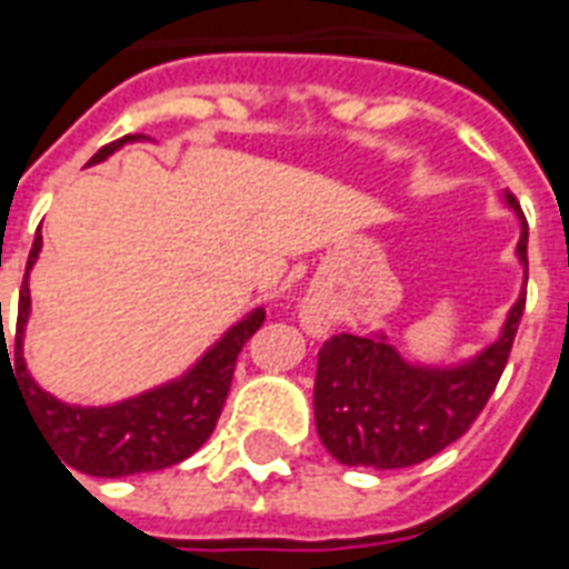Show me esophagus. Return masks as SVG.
Segmentation results:
<instances>
[{
	"mask_svg": "<svg viewBox=\"0 0 569 569\" xmlns=\"http://www.w3.org/2000/svg\"><path fill=\"white\" fill-rule=\"evenodd\" d=\"M301 325H303V331L313 333V337H325V333H328V316H325V310L316 301L303 303Z\"/></svg>",
	"mask_w": 569,
	"mask_h": 569,
	"instance_id": "1",
	"label": "esophagus"
}]
</instances>
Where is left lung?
Here are the masks:
<instances>
[{
  "label": "left lung",
  "instance_id": "8db88e82",
  "mask_svg": "<svg viewBox=\"0 0 569 569\" xmlns=\"http://www.w3.org/2000/svg\"><path fill=\"white\" fill-rule=\"evenodd\" d=\"M505 199L522 220L516 256L528 283L526 214L513 193ZM522 310L526 286L501 337L459 367H420L385 337L333 333L319 349L313 393L316 429L328 453L342 466L409 468L466 436L505 372Z\"/></svg>",
  "mask_w": 569,
  "mask_h": 569
}]
</instances>
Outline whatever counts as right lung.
<instances>
[{"label": "right lung", "instance_id": "obj_1", "mask_svg": "<svg viewBox=\"0 0 569 569\" xmlns=\"http://www.w3.org/2000/svg\"><path fill=\"white\" fill-rule=\"evenodd\" d=\"M142 140L140 133H128L121 140L103 146L89 163H101L112 151L121 149L124 142ZM41 253V232H34L29 262H26V277L20 286V307H17V331H14V358H8L6 328H2L0 342V367L2 361H16L11 368L17 388L23 393V402L29 415L38 420V427L50 441L56 459L64 466L77 468L82 475L92 477H124L140 475V471H158V468L176 466L190 453H197L206 439L214 432L217 418L227 402L232 372L244 342L253 337L262 322L266 310L259 307L247 316L244 322L229 328L223 340L214 349H208L199 363L181 379L160 385L154 390H146L133 400L103 406V409H82V406H68L50 397L32 381L26 372L23 361V328L29 319V268ZM2 322V303H0Z\"/></svg>", "mask_w": 569, "mask_h": 569}]
</instances>
